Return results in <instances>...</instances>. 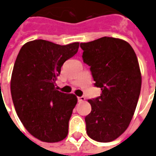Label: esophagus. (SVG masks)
<instances>
[{
  "label": "esophagus",
  "mask_w": 156,
  "mask_h": 156,
  "mask_svg": "<svg viewBox=\"0 0 156 156\" xmlns=\"http://www.w3.org/2000/svg\"><path fill=\"white\" fill-rule=\"evenodd\" d=\"M84 100H85L84 97H83V96H81V97H78V101L79 102V103H81V102L84 101Z\"/></svg>",
  "instance_id": "34e87169"
}]
</instances>
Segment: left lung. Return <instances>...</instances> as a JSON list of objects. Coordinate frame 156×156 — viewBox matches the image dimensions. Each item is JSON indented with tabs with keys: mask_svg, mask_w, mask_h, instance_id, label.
<instances>
[{
	"mask_svg": "<svg viewBox=\"0 0 156 156\" xmlns=\"http://www.w3.org/2000/svg\"><path fill=\"white\" fill-rule=\"evenodd\" d=\"M80 48L94 86L102 90L100 96L88 99L87 134L98 142H110L126 130L137 106L141 88L137 57L127 41L108 37L80 43Z\"/></svg>",
	"mask_w": 156,
	"mask_h": 156,
	"instance_id": "1",
	"label": "left lung"
}]
</instances>
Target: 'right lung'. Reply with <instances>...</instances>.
Returning a JSON list of instances; mask_svg holds the SVG:
<instances>
[{"mask_svg": "<svg viewBox=\"0 0 156 156\" xmlns=\"http://www.w3.org/2000/svg\"><path fill=\"white\" fill-rule=\"evenodd\" d=\"M79 43L58 45L34 40L22 46L16 59L11 93L17 116L30 134L44 142H58L68 133L77 97L57 90L56 80Z\"/></svg>", "mask_w": 156, "mask_h": 156, "instance_id": "add662e5", "label": "right lung"}]
</instances>
